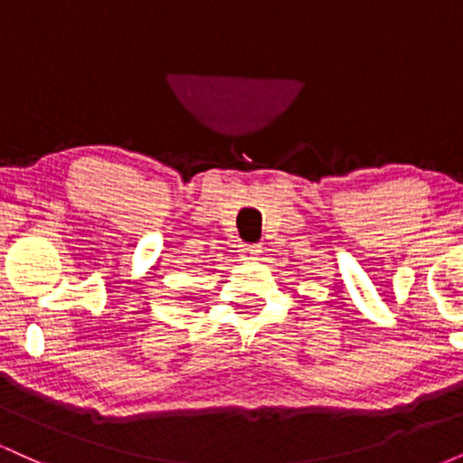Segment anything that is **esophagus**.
Segmentation results:
<instances>
[{
  "mask_svg": "<svg viewBox=\"0 0 463 463\" xmlns=\"http://www.w3.org/2000/svg\"><path fill=\"white\" fill-rule=\"evenodd\" d=\"M243 252H246L250 259H257L259 254L263 252V248L261 246H246V248H243Z\"/></svg>",
  "mask_w": 463,
  "mask_h": 463,
  "instance_id": "34e87169",
  "label": "esophagus"
}]
</instances>
